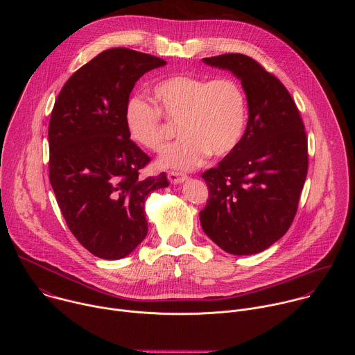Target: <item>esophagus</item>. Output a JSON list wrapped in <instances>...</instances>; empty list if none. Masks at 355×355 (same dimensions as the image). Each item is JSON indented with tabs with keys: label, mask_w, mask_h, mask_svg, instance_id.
I'll list each match as a JSON object with an SVG mask.
<instances>
[{
	"label": "esophagus",
	"mask_w": 355,
	"mask_h": 355,
	"mask_svg": "<svg viewBox=\"0 0 355 355\" xmlns=\"http://www.w3.org/2000/svg\"><path fill=\"white\" fill-rule=\"evenodd\" d=\"M168 180H170V182L171 184H174V185H177V184H182L184 181H187L188 180V177L185 175V174H181V173H174V171H171V173H168Z\"/></svg>",
	"instance_id": "34e87169"
}]
</instances>
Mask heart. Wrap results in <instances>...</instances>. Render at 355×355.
Masks as SVG:
<instances>
[{
    "label": "heart",
    "instance_id": "b5f03b06",
    "mask_svg": "<svg viewBox=\"0 0 355 355\" xmlns=\"http://www.w3.org/2000/svg\"><path fill=\"white\" fill-rule=\"evenodd\" d=\"M151 96L156 108L132 99L126 128L130 137L151 151H160L166 130L160 115L178 125V141L159 159L162 168L192 170L207 156H226L241 141L248 118L247 96L241 84L230 77L208 78L178 74L159 81Z\"/></svg>",
    "mask_w": 355,
    "mask_h": 355
}]
</instances>
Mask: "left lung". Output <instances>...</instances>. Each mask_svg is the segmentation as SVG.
<instances>
[{"label":"left lung","mask_w":355,"mask_h":355,"mask_svg":"<svg viewBox=\"0 0 355 355\" xmlns=\"http://www.w3.org/2000/svg\"><path fill=\"white\" fill-rule=\"evenodd\" d=\"M230 71L247 96L248 121L239 146L202 174L209 189L200 226L223 251L251 256L289 229L308 174V139L282 83L240 53L202 59Z\"/></svg>","instance_id":"obj_1"}]
</instances>
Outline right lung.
Segmentation results:
<instances>
[{
    "label": "right lung",
    "instance_id": "1",
    "mask_svg": "<svg viewBox=\"0 0 355 355\" xmlns=\"http://www.w3.org/2000/svg\"><path fill=\"white\" fill-rule=\"evenodd\" d=\"M166 64L126 47L108 49L67 80L50 116V184L69 229L99 259L130 254L147 234V195L168 187L164 173L140 178L150 157L126 128L136 81Z\"/></svg>",
    "mask_w": 355,
    "mask_h": 355
}]
</instances>
